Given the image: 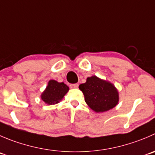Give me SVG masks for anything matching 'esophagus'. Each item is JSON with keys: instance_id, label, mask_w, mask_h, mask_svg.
Segmentation results:
<instances>
[{"instance_id": "34e87169", "label": "esophagus", "mask_w": 155, "mask_h": 155, "mask_svg": "<svg viewBox=\"0 0 155 155\" xmlns=\"http://www.w3.org/2000/svg\"><path fill=\"white\" fill-rule=\"evenodd\" d=\"M70 88H77L79 85L77 83H75V84H70Z\"/></svg>"}]
</instances>
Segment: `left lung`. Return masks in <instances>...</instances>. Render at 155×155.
I'll return each instance as SVG.
<instances>
[{"instance_id":"1","label":"left lung","mask_w":155,"mask_h":155,"mask_svg":"<svg viewBox=\"0 0 155 155\" xmlns=\"http://www.w3.org/2000/svg\"><path fill=\"white\" fill-rule=\"evenodd\" d=\"M85 97V101L95 112H104L117 104L119 95L113 84L97 76L87 78L85 83L79 86Z\"/></svg>"}]
</instances>
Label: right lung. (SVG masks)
Segmentation results:
<instances>
[{
    "mask_svg": "<svg viewBox=\"0 0 155 155\" xmlns=\"http://www.w3.org/2000/svg\"><path fill=\"white\" fill-rule=\"evenodd\" d=\"M69 91V87L64 82L50 80L47 88L41 94V99L48 104L58 103Z\"/></svg>",
    "mask_w": 155,
    "mask_h": 155,
    "instance_id": "obj_1",
    "label": "right lung"
}]
</instances>
